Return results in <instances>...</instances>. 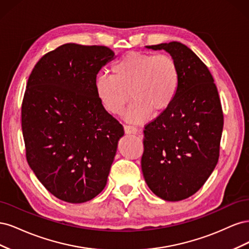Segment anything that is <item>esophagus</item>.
I'll return each instance as SVG.
<instances>
[{
  "instance_id": "obj_1",
  "label": "esophagus",
  "mask_w": 249,
  "mask_h": 249,
  "mask_svg": "<svg viewBox=\"0 0 249 249\" xmlns=\"http://www.w3.org/2000/svg\"><path fill=\"white\" fill-rule=\"evenodd\" d=\"M124 132L126 134H136L137 130L136 127H134L132 125H124Z\"/></svg>"
}]
</instances>
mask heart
Here are the masks:
<instances>
[{
  "label": "heart",
  "instance_id": "1",
  "mask_svg": "<svg viewBox=\"0 0 249 249\" xmlns=\"http://www.w3.org/2000/svg\"><path fill=\"white\" fill-rule=\"evenodd\" d=\"M179 69L168 54L130 52L112 66V74L101 73L95 81L100 102L112 114H120L134 100L126 119L146 120L152 111L159 114L175 101L179 88Z\"/></svg>",
  "mask_w": 249,
  "mask_h": 249
}]
</instances>
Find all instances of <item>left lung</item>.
I'll return each mask as SVG.
<instances>
[{
    "mask_svg": "<svg viewBox=\"0 0 249 249\" xmlns=\"http://www.w3.org/2000/svg\"><path fill=\"white\" fill-rule=\"evenodd\" d=\"M146 48L168 52L180 77L175 101L144 126L143 177L157 196L183 200L200 189L219 159V94L207 65L185 44L171 41Z\"/></svg>",
    "mask_w": 249,
    "mask_h": 249,
    "instance_id": "obj_1",
    "label": "left lung"
}]
</instances>
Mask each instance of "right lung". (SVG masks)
<instances>
[{
    "label": "right lung",
    "instance_id": "add662e5",
    "mask_svg": "<svg viewBox=\"0 0 249 249\" xmlns=\"http://www.w3.org/2000/svg\"><path fill=\"white\" fill-rule=\"evenodd\" d=\"M114 58L105 46L65 43L42 56L21 104L29 166L66 202L94 198L107 184L124 126L104 108L96 74Z\"/></svg>",
    "mask_w": 249,
    "mask_h": 249
}]
</instances>
